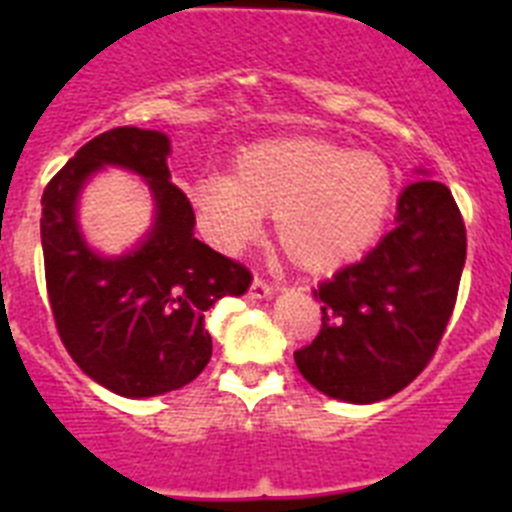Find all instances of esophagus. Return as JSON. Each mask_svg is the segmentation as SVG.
Returning <instances> with one entry per match:
<instances>
[{
    "label": "esophagus",
    "instance_id": "obj_1",
    "mask_svg": "<svg viewBox=\"0 0 512 512\" xmlns=\"http://www.w3.org/2000/svg\"><path fill=\"white\" fill-rule=\"evenodd\" d=\"M248 295L256 297V300H261V297H271V295H274V284L266 282L264 277H256L251 282V289H248Z\"/></svg>",
    "mask_w": 512,
    "mask_h": 512
}]
</instances>
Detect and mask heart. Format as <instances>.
Here are the masks:
<instances>
[{"mask_svg":"<svg viewBox=\"0 0 512 512\" xmlns=\"http://www.w3.org/2000/svg\"><path fill=\"white\" fill-rule=\"evenodd\" d=\"M189 197L217 246L251 241L266 212L297 266L333 269L377 238L395 200V174L374 153L300 135L251 146L233 176H200Z\"/></svg>","mask_w":512,"mask_h":512,"instance_id":"1","label":"heart"}]
</instances>
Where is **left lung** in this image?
Masks as SVG:
<instances>
[{"mask_svg": "<svg viewBox=\"0 0 512 512\" xmlns=\"http://www.w3.org/2000/svg\"><path fill=\"white\" fill-rule=\"evenodd\" d=\"M467 228L449 187H405L395 228L356 264L312 289L323 325L295 351L302 377L336 400L379 402L408 387L436 354L454 312Z\"/></svg>", "mask_w": 512, "mask_h": 512, "instance_id": "1", "label": "left lung"}]
</instances>
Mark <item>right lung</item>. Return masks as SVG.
<instances>
[{
    "label": "right lung",
    "instance_id": "1",
    "mask_svg": "<svg viewBox=\"0 0 512 512\" xmlns=\"http://www.w3.org/2000/svg\"><path fill=\"white\" fill-rule=\"evenodd\" d=\"M158 130L112 128L76 151L43 192L45 287L58 336L94 382L122 397H156L202 374L212 356L205 312L243 295L251 271L194 238V210L171 182ZM102 165L147 179L157 220L135 252L104 260L75 223L80 187Z\"/></svg>",
    "mask_w": 512,
    "mask_h": 512
}]
</instances>
